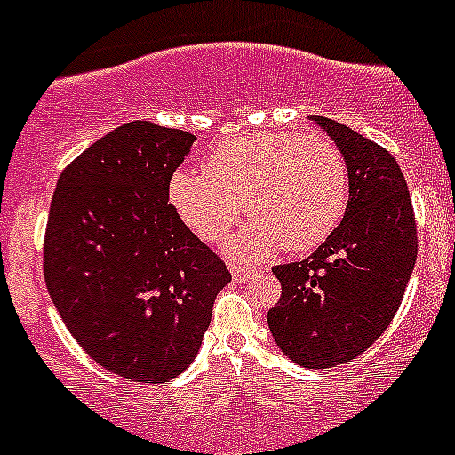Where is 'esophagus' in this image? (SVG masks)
<instances>
[{"instance_id":"obj_1","label":"esophagus","mask_w":455,"mask_h":455,"mask_svg":"<svg viewBox=\"0 0 455 455\" xmlns=\"http://www.w3.org/2000/svg\"><path fill=\"white\" fill-rule=\"evenodd\" d=\"M232 277H235L236 283H248V280H251V275H252V271L251 268H246V267H236V264H232Z\"/></svg>"}]
</instances>
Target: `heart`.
Wrapping results in <instances>:
<instances>
[{
  "label": "heart",
  "mask_w": 455,
  "mask_h": 455,
  "mask_svg": "<svg viewBox=\"0 0 455 455\" xmlns=\"http://www.w3.org/2000/svg\"><path fill=\"white\" fill-rule=\"evenodd\" d=\"M168 203L207 243L232 230L243 204L252 220L225 243L235 259H259L280 246L300 252L328 239L347 212V159L315 132L236 136L204 156L203 171L172 172Z\"/></svg>",
  "instance_id": "heart-1"
}]
</instances>
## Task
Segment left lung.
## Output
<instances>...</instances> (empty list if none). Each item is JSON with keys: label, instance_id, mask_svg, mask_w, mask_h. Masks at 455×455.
Listing matches in <instances>:
<instances>
[{"label": "left lung", "instance_id": "obj_1", "mask_svg": "<svg viewBox=\"0 0 455 455\" xmlns=\"http://www.w3.org/2000/svg\"><path fill=\"white\" fill-rule=\"evenodd\" d=\"M312 120L347 159V214L315 255L273 268L283 296L268 328L296 364L331 369L363 355L396 315L417 262V225L396 159L347 124Z\"/></svg>", "mask_w": 455, "mask_h": 455}]
</instances>
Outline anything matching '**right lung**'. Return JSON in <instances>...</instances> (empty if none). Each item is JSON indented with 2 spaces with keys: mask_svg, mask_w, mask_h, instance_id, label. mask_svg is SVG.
Returning <instances> with one entry per match:
<instances>
[{
  "mask_svg": "<svg viewBox=\"0 0 455 455\" xmlns=\"http://www.w3.org/2000/svg\"><path fill=\"white\" fill-rule=\"evenodd\" d=\"M196 136L120 124L61 172L45 232V284L79 347L134 383H168L196 360L232 275L168 203Z\"/></svg>",
  "mask_w": 455,
  "mask_h": 455,
  "instance_id": "1",
  "label": "right lung"
}]
</instances>
